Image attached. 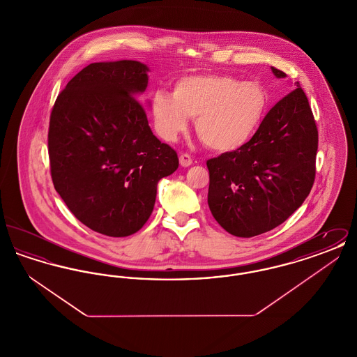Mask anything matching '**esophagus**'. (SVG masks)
<instances>
[{
    "instance_id": "34e87169",
    "label": "esophagus",
    "mask_w": 357,
    "mask_h": 357,
    "mask_svg": "<svg viewBox=\"0 0 357 357\" xmlns=\"http://www.w3.org/2000/svg\"><path fill=\"white\" fill-rule=\"evenodd\" d=\"M179 163H181L182 167H188V166L192 165V159L188 153H181L179 155Z\"/></svg>"
}]
</instances>
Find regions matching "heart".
<instances>
[{
    "instance_id": "1",
    "label": "heart",
    "mask_w": 357,
    "mask_h": 357,
    "mask_svg": "<svg viewBox=\"0 0 357 357\" xmlns=\"http://www.w3.org/2000/svg\"><path fill=\"white\" fill-rule=\"evenodd\" d=\"M269 93L257 82L229 75H188L175 82L172 96L158 91L150 109L156 132L175 142L195 118V132L213 151L231 153L246 146L262 126Z\"/></svg>"
}]
</instances>
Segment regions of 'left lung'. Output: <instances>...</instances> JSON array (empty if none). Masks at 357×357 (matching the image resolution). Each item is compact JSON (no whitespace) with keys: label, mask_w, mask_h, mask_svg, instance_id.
I'll return each mask as SVG.
<instances>
[{"label":"left lung","mask_w":357,"mask_h":357,"mask_svg":"<svg viewBox=\"0 0 357 357\" xmlns=\"http://www.w3.org/2000/svg\"><path fill=\"white\" fill-rule=\"evenodd\" d=\"M294 85L246 146L206 163L210 211L236 237L259 236L287 221L313 186L319 131L305 92Z\"/></svg>","instance_id":"1"}]
</instances>
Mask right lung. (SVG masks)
Instances as JSON below:
<instances>
[{"label":"right lung","mask_w":357,"mask_h":357,"mask_svg":"<svg viewBox=\"0 0 357 357\" xmlns=\"http://www.w3.org/2000/svg\"><path fill=\"white\" fill-rule=\"evenodd\" d=\"M147 70L134 60L92 63L52 108L53 186L79 221L108 237L140 230L153 213L158 182L179 166L136 99L149 84Z\"/></svg>","instance_id":"1"}]
</instances>
